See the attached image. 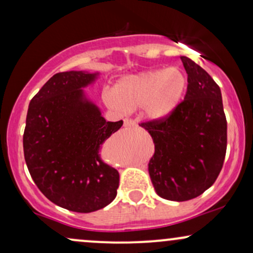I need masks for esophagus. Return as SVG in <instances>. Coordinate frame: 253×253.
<instances>
[{
  "label": "esophagus",
  "instance_id": "1",
  "mask_svg": "<svg viewBox=\"0 0 253 253\" xmlns=\"http://www.w3.org/2000/svg\"><path fill=\"white\" fill-rule=\"evenodd\" d=\"M124 126L125 127H134V126H136V123L134 120H133V119L126 118L124 120Z\"/></svg>",
  "mask_w": 253,
  "mask_h": 253
}]
</instances>
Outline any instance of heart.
<instances>
[{"label": "heart", "instance_id": "1", "mask_svg": "<svg viewBox=\"0 0 253 253\" xmlns=\"http://www.w3.org/2000/svg\"><path fill=\"white\" fill-rule=\"evenodd\" d=\"M187 85L184 74L177 68L147 70L121 78L114 92L104 91V102L115 109L144 107L151 119H163L176 108Z\"/></svg>", "mask_w": 253, "mask_h": 253}]
</instances>
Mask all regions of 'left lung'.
I'll list each match as a JSON object with an SVG mask.
<instances>
[{"mask_svg":"<svg viewBox=\"0 0 253 253\" xmlns=\"http://www.w3.org/2000/svg\"><path fill=\"white\" fill-rule=\"evenodd\" d=\"M188 74L184 100L168 117L140 124L155 143L149 173L159 196L188 201L216 181L227 149V121L219 85L200 65L181 57Z\"/></svg>","mask_w":253,"mask_h":253,"instance_id":"1","label":"left lung"}]
</instances>
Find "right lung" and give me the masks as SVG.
I'll return each mask as SVG.
<instances>
[{
	"label": "right lung",
	"instance_id": "add662e5",
	"mask_svg": "<svg viewBox=\"0 0 253 253\" xmlns=\"http://www.w3.org/2000/svg\"><path fill=\"white\" fill-rule=\"evenodd\" d=\"M96 77L85 71L56 74L32 98L26 118L24 153L32 178L51 202L77 213L109 205L120 178L100 151L124 121L104 120L82 89Z\"/></svg>",
	"mask_w": 253,
	"mask_h": 253
}]
</instances>
